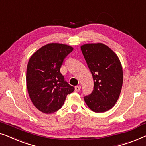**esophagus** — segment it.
<instances>
[{
    "instance_id": "1",
    "label": "esophagus",
    "mask_w": 146,
    "mask_h": 146,
    "mask_svg": "<svg viewBox=\"0 0 146 146\" xmlns=\"http://www.w3.org/2000/svg\"><path fill=\"white\" fill-rule=\"evenodd\" d=\"M80 89H81V86L80 85H77L75 87V92H79L80 91Z\"/></svg>"
}]
</instances>
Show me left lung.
<instances>
[{
  "mask_svg": "<svg viewBox=\"0 0 146 146\" xmlns=\"http://www.w3.org/2000/svg\"><path fill=\"white\" fill-rule=\"evenodd\" d=\"M81 52L93 77V92L84 96L89 108L94 112H104L113 107L122 90L123 71L120 59L103 44H88Z\"/></svg>",
  "mask_w": 146,
  "mask_h": 146,
  "instance_id": "8db88e82",
  "label": "left lung"
}]
</instances>
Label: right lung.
<instances>
[{
  "mask_svg": "<svg viewBox=\"0 0 146 146\" xmlns=\"http://www.w3.org/2000/svg\"><path fill=\"white\" fill-rule=\"evenodd\" d=\"M73 48L49 44L33 54L28 61L26 85L32 103L40 111L51 114L60 109L67 94L75 90L60 72L63 61Z\"/></svg>",
  "mask_w": 146,
  "mask_h": 146,
  "instance_id": "add662e5",
  "label": "right lung"
}]
</instances>
